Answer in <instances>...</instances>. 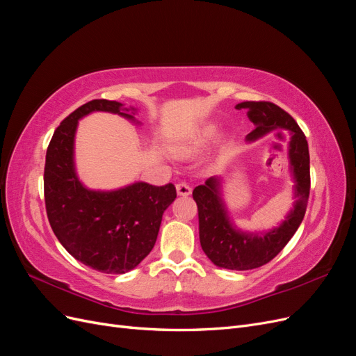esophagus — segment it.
I'll return each instance as SVG.
<instances>
[{
  "label": "esophagus",
  "mask_w": 356,
  "mask_h": 356,
  "mask_svg": "<svg viewBox=\"0 0 356 356\" xmlns=\"http://www.w3.org/2000/svg\"><path fill=\"white\" fill-rule=\"evenodd\" d=\"M177 191L179 196H188V195H191V187L187 184V182H178Z\"/></svg>",
  "instance_id": "34e87169"
}]
</instances>
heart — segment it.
Instances as JSON below:
<instances>
[{
  "instance_id": "b5f03b06",
  "label": "heart",
  "mask_w": 356,
  "mask_h": 356,
  "mask_svg": "<svg viewBox=\"0 0 356 356\" xmlns=\"http://www.w3.org/2000/svg\"><path fill=\"white\" fill-rule=\"evenodd\" d=\"M212 135H213V131L211 129V131L203 132V134H202L199 138H196L193 143H188V144H184V145L178 147V148L175 149V152H177L178 156H190V154H193L195 152H197V149H199L204 143H207Z\"/></svg>"
}]
</instances>
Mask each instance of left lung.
Instances as JSON below:
<instances>
[{
  "instance_id": "1",
  "label": "left lung",
  "mask_w": 356,
  "mask_h": 356,
  "mask_svg": "<svg viewBox=\"0 0 356 356\" xmlns=\"http://www.w3.org/2000/svg\"><path fill=\"white\" fill-rule=\"evenodd\" d=\"M236 108L246 110L255 129L248 139L261 136L277 127L293 134L289 143V160L296 178V207L279 229L261 236L236 232L218 196V179L209 178L193 190L199 212V238L203 252L218 267L230 270H251L272 261L293 238L305 218L310 191V157L306 135L297 122L281 106L267 101H246Z\"/></svg>"
}]
</instances>
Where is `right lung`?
I'll use <instances>...</instances> for the list:
<instances>
[{"label": "right lung", "instance_id": "obj_1", "mask_svg": "<svg viewBox=\"0 0 356 356\" xmlns=\"http://www.w3.org/2000/svg\"><path fill=\"white\" fill-rule=\"evenodd\" d=\"M92 111H122L120 102L93 99L56 127L46 153L44 200L47 218L62 246L93 270L122 275L153 250L161 215L177 197L175 186L147 182L115 191L84 188L74 170L72 149L79 118Z\"/></svg>", "mask_w": 356, "mask_h": 356}]
</instances>
